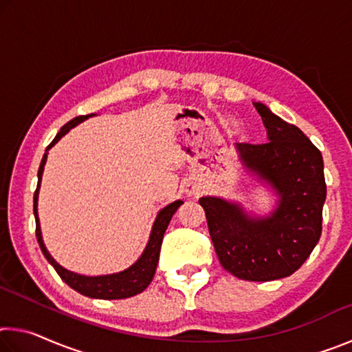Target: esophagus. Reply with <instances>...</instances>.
Wrapping results in <instances>:
<instances>
[{
  "instance_id": "34e87169",
  "label": "esophagus",
  "mask_w": 352,
  "mask_h": 352,
  "mask_svg": "<svg viewBox=\"0 0 352 352\" xmlns=\"http://www.w3.org/2000/svg\"><path fill=\"white\" fill-rule=\"evenodd\" d=\"M186 192H188L189 195H199V189H197V188H188Z\"/></svg>"
}]
</instances>
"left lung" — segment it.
I'll return each instance as SVG.
<instances>
[{
  "label": "left lung",
  "instance_id": "left-lung-1",
  "mask_svg": "<svg viewBox=\"0 0 352 352\" xmlns=\"http://www.w3.org/2000/svg\"><path fill=\"white\" fill-rule=\"evenodd\" d=\"M256 110L267 141L236 144L243 166L278 195L270 216H248L241 205L201 197L208 230L226 272L245 281L290 276L311 256L321 236L326 200L323 157L294 124L261 102Z\"/></svg>",
  "mask_w": 352,
  "mask_h": 352
}]
</instances>
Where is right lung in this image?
Returning a JSON list of instances; mask_svg holds the SVG:
<instances>
[{
  "instance_id": "add662e5",
  "label": "right lung",
  "mask_w": 352,
  "mask_h": 352,
  "mask_svg": "<svg viewBox=\"0 0 352 352\" xmlns=\"http://www.w3.org/2000/svg\"><path fill=\"white\" fill-rule=\"evenodd\" d=\"M90 116H93V113L87 116H77L74 119H71L69 122L65 124V126L60 129V132L56 135V138L52 140L51 144L46 147V152L43 155V158H41V163L38 168L37 189H35V194H34L35 234H37L38 245L41 248V252H43L45 258L47 259V262H50L52 267H54L56 272L58 273V276H60L71 289H74L76 292H79V294L85 295V296L99 298V300H122V298H130L133 295L141 294V292L152 283L155 270H157V265H158L160 250H162L164 231H166V228H168L172 216H174L175 211L180 208V205H183V201L182 200L172 201L170 205L163 208V210L158 212V216L153 222L152 233H151V237H148V242L144 248V252H142V254L140 256V259L126 270H122L119 273H111V275L85 276V275H79V273L69 272L67 269H63L60 264H57L54 258H52L50 252L46 250L43 237H41V230H40L37 200H38V189H40L41 175H43V169L46 164L47 151H50V148L54 146L63 135H67L71 129L77 126L79 122L85 121V119H88Z\"/></svg>"
}]
</instances>
